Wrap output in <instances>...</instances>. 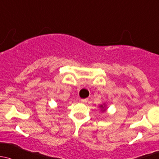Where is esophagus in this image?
<instances>
[{
  "label": "esophagus",
  "instance_id": "esophagus-1",
  "mask_svg": "<svg viewBox=\"0 0 159 159\" xmlns=\"http://www.w3.org/2000/svg\"><path fill=\"white\" fill-rule=\"evenodd\" d=\"M87 101H88L87 99H81V100H80V102H81L82 103H86V102H87Z\"/></svg>",
  "mask_w": 159,
  "mask_h": 159
}]
</instances>
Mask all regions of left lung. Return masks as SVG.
I'll use <instances>...</instances> for the list:
<instances>
[{
	"label": "left lung",
	"mask_w": 159,
	"mask_h": 159,
	"mask_svg": "<svg viewBox=\"0 0 159 159\" xmlns=\"http://www.w3.org/2000/svg\"><path fill=\"white\" fill-rule=\"evenodd\" d=\"M99 108H100V109H101V111H102V112H105V111H106V109H107L106 105L105 103L101 105V106H99Z\"/></svg>",
	"instance_id": "left-lung-1"
}]
</instances>
